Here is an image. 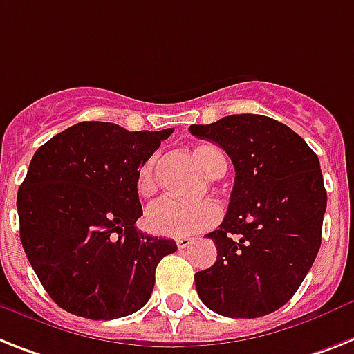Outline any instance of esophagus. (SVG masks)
Returning a JSON list of instances; mask_svg holds the SVG:
<instances>
[{"label": "esophagus", "instance_id": "esophagus-1", "mask_svg": "<svg viewBox=\"0 0 354 354\" xmlns=\"http://www.w3.org/2000/svg\"><path fill=\"white\" fill-rule=\"evenodd\" d=\"M189 244H192V239H189V236H179V239H177V248H179V250L188 248Z\"/></svg>", "mask_w": 354, "mask_h": 354}]
</instances>
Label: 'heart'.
Segmentation results:
<instances>
[{"label":"heart","mask_w":354,"mask_h":354,"mask_svg":"<svg viewBox=\"0 0 354 354\" xmlns=\"http://www.w3.org/2000/svg\"><path fill=\"white\" fill-rule=\"evenodd\" d=\"M192 159L206 177H217L226 170V159L212 145H197L192 148ZM157 188L156 157L141 166L137 175V192L141 197H150ZM221 217V208L213 201L197 204H183L174 198H162L146 212V227L162 236H186L208 230Z\"/></svg>","instance_id":"obj_1"}]
</instances>
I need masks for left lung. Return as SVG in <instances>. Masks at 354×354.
I'll list each match as a JSON object with an SVG mask.
<instances>
[{"instance_id": "1", "label": "left lung", "mask_w": 354, "mask_h": 354, "mask_svg": "<svg viewBox=\"0 0 354 354\" xmlns=\"http://www.w3.org/2000/svg\"><path fill=\"white\" fill-rule=\"evenodd\" d=\"M189 131L226 151L235 186L218 230L212 268L195 273L198 299L232 318H259L282 308L311 270L328 204L318 157L275 119L239 113Z\"/></svg>"}]
</instances>
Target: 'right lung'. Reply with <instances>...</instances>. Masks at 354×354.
<instances>
[{
	"mask_svg": "<svg viewBox=\"0 0 354 354\" xmlns=\"http://www.w3.org/2000/svg\"><path fill=\"white\" fill-rule=\"evenodd\" d=\"M174 133L77 122L39 146L17 192L23 250L59 308L92 320L136 313L148 302L156 268L177 251L137 232V175Z\"/></svg>",
	"mask_w": 354,
	"mask_h": 354,
	"instance_id": "right-lung-1",
	"label": "right lung"
}]
</instances>
